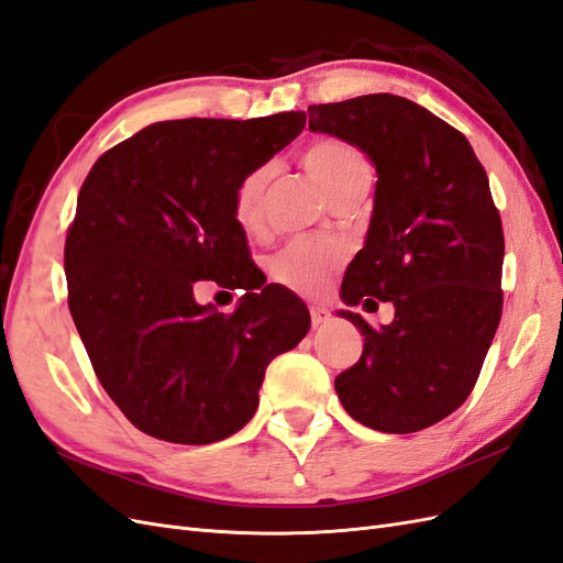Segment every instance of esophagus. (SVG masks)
I'll return each mask as SVG.
<instances>
[{
	"mask_svg": "<svg viewBox=\"0 0 563 563\" xmlns=\"http://www.w3.org/2000/svg\"><path fill=\"white\" fill-rule=\"evenodd\" d=\"M310 317H312V327H321V323H327L331 319V312L327 308H312Z\"/></svg>",
	"mask_w": 563,
	"mask_h": 563,
	"instance_id": "esophagus-1",
	"label": "esophagus"
}]
</instances>
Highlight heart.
Instances as JSON below:
<instances>
[{"mask_svg":"<svg viewBox=\"0 0 563 563\" xmlns=\"http://www.w3.org/2000/svg\"><path fill=\"white\" fill-rule=\"evenodd\" d=\"M302 166L331 201L340 192L368 185L371 180V168L362 152L340 139H319L310 143L302 152ZM269 174V166H258L234 187L232 213L244 232H258L263 228ZM343 261L345 251L335 244L294 242L272 258L269 272L282 286L300 296H319Z\"/></svg>","mask_w":563,"mask_h":563,"instance_id":"b5f03b06","label":"heart"}]
</instances>
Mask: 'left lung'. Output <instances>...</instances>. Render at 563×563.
<instances>
[{"mask_svg":"<svg viewBox=\"0 0 563 563\" xmlns=\"http://www.w3.org/2000/svg\"><path fill=\"white\" fill-rule=\"evenodd\" d=\"M310 131L335 135L376 166L364 249L350 263L340 298L378 310L360 362L335 378L345 411L371 430L411 434L463 404L503 314V223L484 166L460 131L413 100L371 93L310 106Z\"/></svg>","mask_w":563,"mask_h":563,"instance_id":"obj_1","label":"left lung"}]
</instances>
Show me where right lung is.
Here are the masks:
<instances>
[{"mask_svg":"<svg viewBox=\"0 0 563 563\" xmlns=\"http://www.w3.org/2000/svg\"><path fill=\"white\" fill-rule=\"evenodd\" d=\"M305 112L157 122L100 157L65 242L67 305L110 399L141 432L203 446L240 432L267 364L310 331L296 294L249 258L234 187L305 126ZM244 287L232 316L194 300Z\"/></svg>","mask_w":563,"mask_h":563,"instance_id":"right-lung-1","label":"right lung"}]
</instances>
